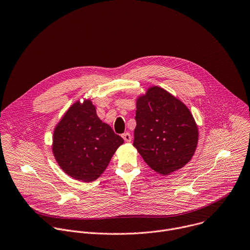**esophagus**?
Wrapping results in <instances>:
<instances>
[{"label": "esophagus", "mask_w": 250, "mask_h": 250, "mask_svg": "<svg viewBox=\"0 0 250 250\" xmlns=\"http://www.w3.org/2000/svg\"><path fill=\"white\" fill-rule=\"evenodd\" d=\"M122 136H123V138H124V140H125V142L129 143V142L131 141V135H130L129 132H125Z\"/></svg>", "instance_id": "34e87169"}]
</instances>
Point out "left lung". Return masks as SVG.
<instances>
[{
  "label": "left lung",
  "instance_id": "obj_1",
  "mask_svg": "<svg viewBox=\"0 0 250 250\" xmlns=\"http://www.w3.org/2000/svg\"><path fill=\"white\" fill-rule=\"evenodd\" d=\"M133 146L156 173L168 176L191 160L198 126L185 103L160 86L136 98Z\"/></svg>",
  "mask_w": 250,
  "mask_h": 250
}]
</instances>
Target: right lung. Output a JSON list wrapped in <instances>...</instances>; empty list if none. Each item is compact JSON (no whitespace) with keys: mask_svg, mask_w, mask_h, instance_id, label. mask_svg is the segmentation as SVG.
<instances>
[{"mask_svg":"<svg viewBox=\"0 0 250 250\" xmlns=\"http://www.w3.org/2000/svg\"><path fill=\"white\" fill-rule=\"evenodd\" d=\"M124 139L103 123L90 99L75 101L56 125L52 152L70 178L91 183L106 170Z\"/></svg>","mask_w":250,"mask_h":250,"instance_id":"obj_1","label":"right lung"}]
</instances>
